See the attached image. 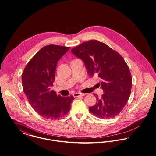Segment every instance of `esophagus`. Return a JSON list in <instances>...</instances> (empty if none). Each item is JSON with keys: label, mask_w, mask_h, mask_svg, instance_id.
Wrapping results in <instances>:
<instances>
[{"label": "esophagus", "mask_w": 156, "mask_h": 156, "mask_svg": "<svg viewBox=\"0 0 156 156\" xmlns=\"http://www.w3.org/2000/svg\"><path fill=\"white\" fill-rule=\"evenodd\" d=\"M85 95V94H81V93H78V92H76L74 93L73 94V96L74 97H82V96H84Z\"/></svg>", "instance_id": "34e87169"}]
</instances>
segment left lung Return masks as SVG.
Here are the masks:
<instances>
[{"mask_svg":"<svg viewBox=\"0 0 156 156\" xmlns=\"http://www.w3.org/2000/svg\"><path fill=\"white\" fill-rule=\"evenodd\" d=\"M72 53L83 61L90 76L100 78L104 94L89 107L94 115L102 119L117 116L123 109L130 95L132 78L128 65L118 52L97 40L83 42L74 47Z\"/></svg>","mask_w":156,"mask_h":156,"instance_id":"8db88e82","label":"left lung"}]
</instances>
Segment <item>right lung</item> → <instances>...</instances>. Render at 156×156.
Returning <instances> with one entry per match:
<instances>
[{
  "label": "right lung",
  "mask_w": 156,
  "mask_h": 156,
  "mask_svg": "<svg viewBox=\"0 0 156 156\" xmlns=\"http://www.w3.org/2000/svg\"><path fill=\"white\" fill-rule=\"evenodd\" d=\"M69 47L49 45L40 49L29 61L22 73L23 90L32 108L42 117L59 119L69 111L73 96L61 97L51 91L59 60Z\"/></svg>",
  "instance_id": "add662e5"
}]
</instances>
